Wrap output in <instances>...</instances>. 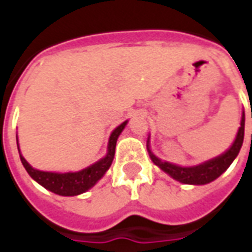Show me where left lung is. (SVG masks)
Returning a JSON list of instances; mask_svg holds the SVG:
<instances>
[{
  "label": "left lung",
  "instance_id": "obj_1",
  "mask_svg": "<svg viewBox=\"0 0 252 252\" xmlns=\"http://www.w3.org/2000/svg\"><path fill=\"white\" fill-rule=\"evenodd\" d=\"M243 137H245V113L242 116L240 121L239 131L236 135V139L234 144L231 145V148L227 152H224L220 156H218L215 159L208 160L206 163L199 164L195 167H179L168 161H161L158 159L148 148L150 156L158 167L163 169L164 172H167L169 176L179 180L180 183L184 184H207L219 178L225 169L228 168L231 163L234 161L238 154H239L242 144H243Z\"/></svg>",
  "mask_w": 252,
  "mask_h": 252
}]
</instances>
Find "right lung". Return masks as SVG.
<instances>
[{"label":"right lung","mask_w":252,"mask_h":252,"mask_svg":"<svg viewBox=\"0 0 252 252\" xmlns=\"http://www.w3.org/2000/svg\"><path fill=\"white\" fill-rule=\"evenodd\" d=\"M126 126V121H124L123 124H120L115 131L112 132L111 137H109V144H108L107 156L102 158L101 160H98L97 163H94L88 168L79 171V172H44V171H38V169L31 167L27 160L22 158L21 154H20V159H21V163L24 164L28 173L36 180L37 183L41 184L42 187H45L46 189H49L57 195H61V196L80 195V193L88 191L89 188L97 183L98 180L104 176V173L107 172L108 168L111 167L113 156H115L117 137L123 132ZM18 152H20V148H18Z\"/></svg>","instance_id":"obj_1"}]
</instances>
